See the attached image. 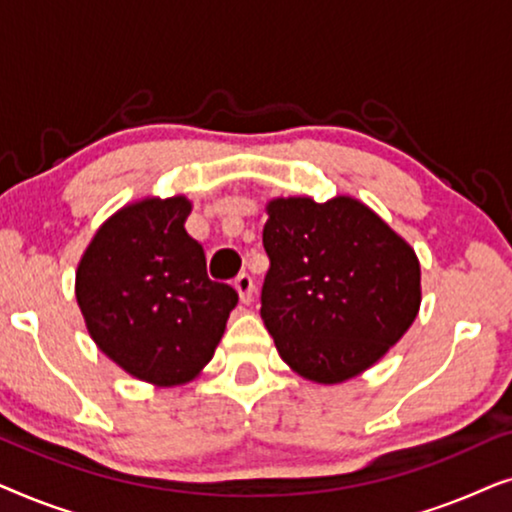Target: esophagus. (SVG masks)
<instances>
[{
    "label": "esophagus",
    "mask_w": 512,
    "mask_h": 512,
    "mask_svg": "<svg viewBox=\"0 0 512 512\" xmlns=\"http://www.w3.org/2000/svg\"><path fill=\"white\" fill-rule=\"evenodd\" d=\"M235 289H237V293H240V300L244 305H249L251 300H254V279H251L249 275H240L235 279Z\"/></svg>",
    "instance_id": "34e87169"
}]
</instances>
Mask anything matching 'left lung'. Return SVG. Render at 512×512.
<instances>
[{"instance_id": "left-lung-1", "label": "left lung", "mask_w": 512, "mask_h": 512, "mask_svg": "<svg viewBox=\"0 0 512 512\" xmlns=\"http://www.w3.org/2000/svg\"><path fill=\"white\" fill-rule=\"evenodd\" d=\"M268 216L261 317L279 356L319 384L363 373L417 317L415 251L347 195L328 202L277 198Z\"/></svg>"}]
</instances>
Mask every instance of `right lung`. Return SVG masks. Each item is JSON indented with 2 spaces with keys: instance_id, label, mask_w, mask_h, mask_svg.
<instances>
[{
  "instance_id": "obj_1",
  "label": "right lung",
  "mask_w": 512,
  "mask_h": 512,
  "mask_svg": "<svg viewBox=\"0 0 512 512\" xmlns=\"http://www.w3.org/2000/svg\"><path fill=\"white\" fill-rule=\"evenodd\" d=\"M191 202L146 198L102 223L76 270V300L95 345L139 380L174 387L212 361L237 291L207 277L186 233Z\"/></svg>"
}]
</instances>
